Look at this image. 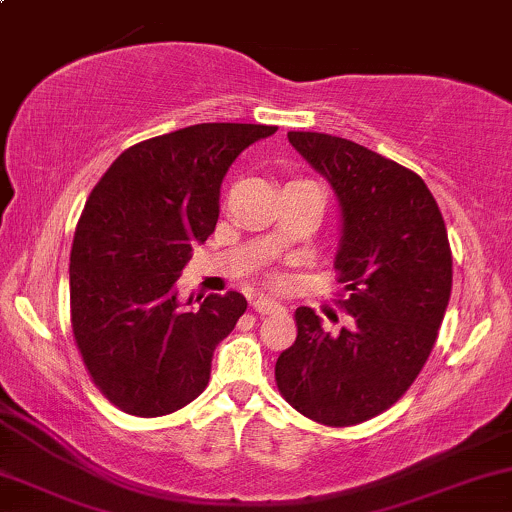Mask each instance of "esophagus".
Here are the masks:
<instances>
[{"label": "esophagus", "mask_w": 512, "mask_h": 512, "mask_svg": "<svg viewBox=\"0 0 512 512\" xmlns=\"http://www.w3.org/2000/svg\"><path fill=\"white\" fill-rule=\"evenodd\" d=\"M280 301L270 299L266 294H258L254 299V311L256 313H273V311H280Z\"/></svg>", "instance_id": "1"}]
</instances>
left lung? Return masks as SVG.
Wrapping results in <instances>:
<instances>
[{"label":"left lung","mask_w":512,"mask_h":512,"mask_svg":"<svg viewBox=\"0 0 512 512\" xmlns=\"http://www.w3.org/2000/svg\"><path fill=\"white\" fill-rule=\"evenodd\" d=\"M287 137L337 199L334 268L353 323L332 334L313 308H296L299 334L277 358L275 380L306 418L358 425L399 401L430 358L451 296L449 237L413 170L344 137Z\"/></svg>","instance_id":"8db88e82"}]
</instances>
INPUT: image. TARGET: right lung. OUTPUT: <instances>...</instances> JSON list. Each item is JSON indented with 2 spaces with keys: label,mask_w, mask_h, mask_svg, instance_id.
I'll use <instances>...</instances> for the list:
<instances>
[{
  "label": "right lung",
  "mask_w": 512,
  "mask_h": 512,
  "mask_svg": "<svg viewBox=\"0 0 512 512\" xmlns=\"http://www.w3.org/2000/svg\"><path fill=\"white\" fill-rule=\"evenodd\" d=\"M275 125L199 123L125 149L92 189L71 249V323L94 384L140 418L206 389L216 346L246 311L239 292L192 306L178 280L216 230L220 185Z\"/></svg>",
  "instance_id": "add662e5"
}]
</instances>
